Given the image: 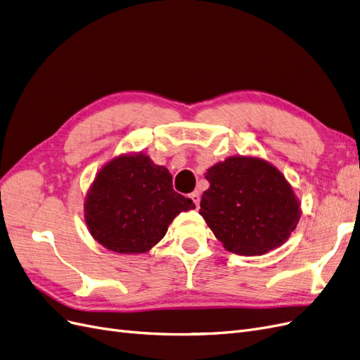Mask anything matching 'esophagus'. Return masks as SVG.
<instances>
[{"mask_svg":"<svg viewBox=\"0 0 360 360\" xmlns=\"http://www.w3.org/2000/svg\"><path fill=\"white\" fill-rule=\"evenodd\" d=\"M191 198H192V201L195 202V205H197V209H198V207H200V200H201L200 192H198V191H193V192L191 193Z\"/></svg>","mask_w":360,"mask_h":360,"instance_id":"1","label":"esophagus"}]
</instances>
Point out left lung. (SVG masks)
<instances>
[{
  "label": "left lung",
  "instance_id": "obj_1",
  "mask_svg": "<svg viewBox=\"0 0 360 360\" xmlns=\"http://www.w3.org/2000/svg\"><path fill=\"white\" fill-rule=\"evenodd\" d=\"M200 214L224 248L264 255L284 245L300 219V201L276 167L255 156H230L204 174Z\"/></svg>",
  "mask_w": 360,
  "mask_h": 360
}]
</instances>
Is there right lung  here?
Segmentation results:
<instances>
[{"mask_svg": "<svg viewBox=\"0 0 360 360\" xmlns=\"http://www.w3.org/2000/svg\"><path fill=\"white\" fill-rule=\"evenodd\" d=\"M195 209L172 189L169 171L146 153L111 159L96 174L84 202L94 240L117 254H144L167 234L179 213Z\"/></svg>", "mask_w": 360, "mask_h": 360, "instance_id": "add662e5", "label": "right lung"}]
</instances>
